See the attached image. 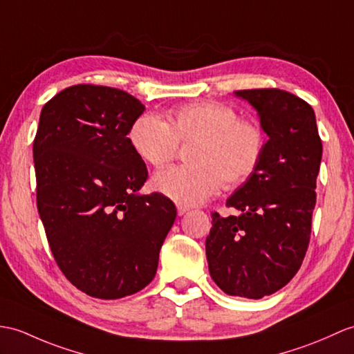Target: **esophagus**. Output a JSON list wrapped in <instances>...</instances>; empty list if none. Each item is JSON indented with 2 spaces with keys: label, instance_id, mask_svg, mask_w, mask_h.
<instances>
[{
  "label": "esophagus",
  "instance_id": "34e87169",
  "mask_svg": "<svg viewBox=\"0 0 354 354\" xmlns=\"http://www.w3.org/2000/svg\"><path fill=\"white\" fill-rule=\"evenodd\" d=\"M176 209H178V214H179V216H184V214H187L188 211H190V208L185 207V205H178Z\"/></svg>",
  "mask_w": 354,
  "mask_h": 354
}]
</instances>
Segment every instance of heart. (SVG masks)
<instances>
[{"instance_id":"b5f03b06","label":"heart","mask_w":354,"mask_h":354,"mask_svg":"<svg viewBox=\"0 0 354 354\" xmlns=\"http://www.w3.org/2000/svg\"><path fill=\"white\" fill-rule=\"evenodd\" d=\"M129 145L140 160L164 167L174 160L178 143H192L188 166L171 167L153 176L158 193L179 205L202 203L216 194L223 180L245 183L262 160L266 134L259 123L238 119L234 109L214 101L194 102L169 111V123L145 113L128 131Z\"/></svg>"}]
</instances>
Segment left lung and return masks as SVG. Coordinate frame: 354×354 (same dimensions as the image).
Segmentation results:
<instances>
[{
    "label": "left lung",
    "instance_id": "8db88e82",
    "mask_svg": "<svg viewBox=\"0 0 354 354\" xmlns=\"http://www.w3.org/2000/svg\"><path fill=\"white\" fill-rule=\"evenodd\" d=\"M268 140L259 167L226 201L238 216L212 214L207 236L212 281L227 295L262 299L288 283L305 258L323 145L315 113L279 88L236 90Z\"/></svg>",
    "mask_w": 354,
    "mask_h": 354
}]
</instances>
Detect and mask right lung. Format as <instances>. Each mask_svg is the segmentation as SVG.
<instances>
[{"instance_id":"1","label":"right lung","mask_w":354,"mask_h":354,"mask_svg":"<svg viewBox=\"0 0 354 354\" xmlns=\"http://www.w3.org/2000/svg\"><path fill=\"white\" fill-rule=\"evenodd\" d=\"M145 105L119 88L78 84L42 109L32 143L37 209L68 281L114 300L149 283L176 208L142 194L147 169L128 131Z\"/></svg>"}]
</instances>
